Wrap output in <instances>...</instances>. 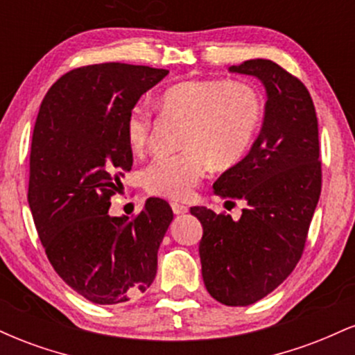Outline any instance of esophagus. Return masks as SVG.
I'll return each instance as SVG.
<instances>
[{
    "instance_id": "obj_1",
    "label": "esophagus",
    "mask_w": 355,
    "mask_h": 355,
    "mask_svg": "<svg viewBox=\"0 0 355 355\" xmlns=\"http://www.w3.org/2000/svg\"><path fill=\"white\" fill-rule=\"evenodd\" d=\"M172 210H173L175 215H182V214H187V211H189V207L183 205V203L172 202Z\"/></svg>"
}]
</instances>
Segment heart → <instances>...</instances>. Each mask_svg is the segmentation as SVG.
Masks as SVG:
<instances>
[{
	"label": "heart",
	"mask_w": 355,
	"mask_h": 355,
	"mask_svg": "<svg viewBox=\"0 0 355 355\" xmlns=\"http://www.w3.org/2000/svg\"><path fill=\"white\" fill-rule=\"evenodd\" d=\"M157 110L165 116L185 120V150L155 157L144 172V185L157 197L185 200L205 177L209 165L225 170L245 158L262 123L263 100L243 81L187 80L165 88L157 98ZM152 126V113L145 107L130 110L125 138L133 153L146 148Z\"/></svg>",
	"instance_id": "1"
}]
</instances>
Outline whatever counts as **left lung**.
<instances>
[{
	"label": "left lung",
	"instance_id": "left-lung-1",
	"mask_svg": "<svg viewBox=\"0 0 355 355\" xmlns=\"http://www.w3.org/2000/svg\"><path fill=\"white\" fill-rule=\"evenodd\" d=\"M230 71L257 76L267 89L260 135L214 183L220 197L247 207L237 222L205 207L190 211L203 227L198 252L207 291L220 304L245 307L275 291L299 263L320 197L322 164L315 107L302 81L262 58Z\"/></svg>",
	"mask_w": 355,
	"mask_h": 355
}]
</instances>
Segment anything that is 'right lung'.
Instances as JSON below:
<instances>
[{
  "label": "right lung",
  "mask_w": 355,
  "mask_h": 355,
  "mask_svg": "<svg viewBox=\"0 0 355 355\" xmlns=\"http://www.w3.org/2000/svg\"><path fill=\"white\" fill-rule=\"evenodd\" d=\"M168 70L101 63L64 73L36 118L28 203L48 260L89 302L140 297L157 275V254L172 207L148 198L140 214L110 217L113 195L133 165L125 121Z\"/></svg>",
  "instance_id": "1"
}]
</instances>
